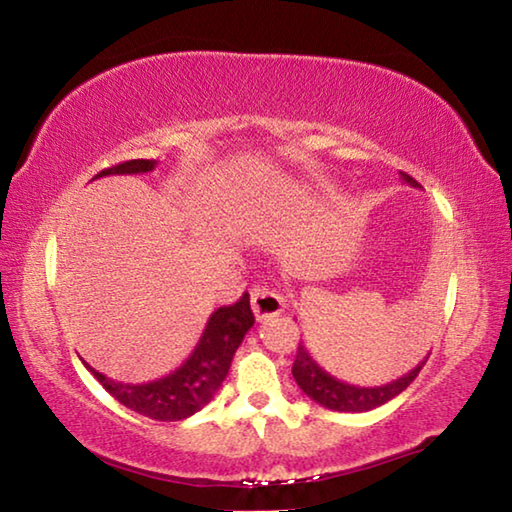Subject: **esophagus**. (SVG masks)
Returning a JSON list of instances; mask_svg holds the SVG:
<instances>
[{
    "instance_id": "esophagus-1",
    "label": "esophagus",
    "mask_w": 512,
    "mask_h": 512,
    "mask_svg": "<svg viewBox=\"0 0 512 512\" xmlns=\"http://www.w3.org/2000/svg\"><path fill=\"white\" fill-rule=\"evenodd\" d=\"M250 302H253V311L257 320H268V318L280 316L284 307H287V300H284L282 293L266 287H257L250 291Z\"/></svg>"
}]
</instances>
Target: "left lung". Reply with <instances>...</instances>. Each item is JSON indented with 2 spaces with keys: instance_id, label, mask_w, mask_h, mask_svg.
<instances>
[{
  "instance_id": "left-lung-1",
  "label": "left lung",
  "mask_w": 512,
  "mask_h": 512,
  "mask_svg": "<svg viewBox=\"0 0 512 512\" xmlns=\"http://www.w3.org/2000/svg\"><path fill=\"white\" fill-rule=\"evenodd\" d=\"M400 176L406 185L418 187V183H415L409 173L400 171ZM427 359L420 361L411 372L388 381L384 386H354V384H348V381L332 377L327 370L320 368L305 345L300 343L291 372H293V379H296V384L302 388V393L311 397L316 404L332 411L363 413V411L377 409V406L391 402L393 397L400 395L404 388L418 377V372L422 370L424 363H427Z\"/></svg>"
}]
</instances>
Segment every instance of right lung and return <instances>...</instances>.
<instances>
[{
    "mask_svg": "<svg viewBox=\"0 0 512 512\" xmlns=\"http://www.w3.org/2000/svg\"><path fill=\"white\" fill-rule=\"evenodd\" d=\"M158 167V160H128L117 167L103 169L101 176H124V173H149ZM92 178V180H94ZM255 316L250 309V296L244 293L235 305L219 307L207 320L201 341L189 354L183 366L169 372L167 377L149 381V384H121L110 379L85 363L99 384L121 402L126 409L151 420L176 422L185 420L212 400L228 375L232 357L244 341L248 329L253 327Z\"/></svg>",
    "mask_w": 512,
    "mask_h": 512,
    "instance_id": "add662e5",
    "label": "right lung"
}]
</instances>
